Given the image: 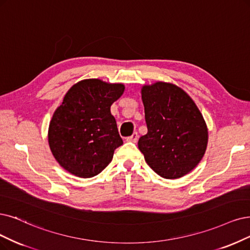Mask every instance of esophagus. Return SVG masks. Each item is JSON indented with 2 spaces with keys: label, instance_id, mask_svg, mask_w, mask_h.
<instances>
[{
  "label": "esophagus",
  "instance_id": "esophagus-1",
  "mask_svg": "<svg viewBox=\"0 0 250 250\" xmlns=\"http://www.w3.org/2000/svg\"><path fill=\"white\" fill-rule=\"evenodd\" d=\"M138 133H134L132 136H130V137H127L126 138V141H128V142H134V143H136L137 141H138Z\"/></svg>",
  "mask_w": 250,
  "mask_h": 250
}]
</instances>
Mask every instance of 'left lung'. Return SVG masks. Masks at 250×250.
<instances>
[{
    "label": "left lung",
    "instance_id": "1",
    "mask_svg": "<svg viewBox=\"0 0 250 250\" xmlns=\"http://www.w3.org/2000/svg\"><path fill=\"white\" fill-rule=\"evenodd\" d=\"M147 134L138 147L161 177L176 179L195 169L204 156L208 130L195 102L177 85L155 82L141 89Z\"/></svg>",
    "mask_w": 250,
    "mask_h": 250
}]
</instances>
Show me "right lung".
<instances>
[{
    "mask_svg": "<svg viewBox=\"0 0 250 250\" xmlns=\"http://www.w3.org/2000/svg\"><path fill=\"white\" fill-rule=\"evenodd\" d=\"M124 91L122 83L100 79L81 80L68 90L48 128L50 150L64 170L90 178L112 161L124 142L110 107Z\"/></svg>",
    "mask_w": 250,
    "mask_h": 250,
    "instance_id": "right-lung-1",
    "label": "right lung"
}]
</instances>
